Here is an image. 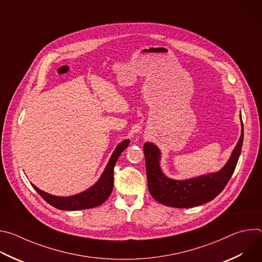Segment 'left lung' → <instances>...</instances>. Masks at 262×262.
<instances>
[{
    "mask_svg": "<svg viewBox=\"0 0 262 262\" xmlns=\"http://www.w3.org/2000/svg\"><path fill=\"white\" fill-rule=\"evenodd\" d=\"M243 140L244 125L242 121L241 138L226 165L217 172L185 180L167 177L160 166V149L154 143H145L143 149L149 192L158 202L170 207L188 208L211 201L224 190L232 176L241 156Z\"/></svg>",
    "mask_w": 262,
    "mask_h": 262,
    "instance_id": "obj_1",
    "label": "left lung"
}]
</instances>
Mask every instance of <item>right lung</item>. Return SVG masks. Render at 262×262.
I'll list each match as a JSON object with an SVG mask.
<instances>
[{
  "instance_id": "add662e5",
  "label": "right lung",
  "mask_w": 262,
  "mask_h": 262,
  "mask_svg": "<svg viewBox=\"0 0 262 262\" xmlns=\"http://www.w3.org/2000/svg\"><path fill=\"white\" fill-rule=\"evenodd\" d=\"M129 140H124L117 145L115 150L112 155L102 175L97 180V182L91 186L90 189L69 197H58L51 194H48L41 190H39L34 184L33 188L36 190L49 204L52 206L63 209V210H82L89 209L92 207H96L102 204L111 195L113 191L114 185V167L119 158V156L123 152L124 149L128 146Z\"/></svg>"
}]
</instances>
